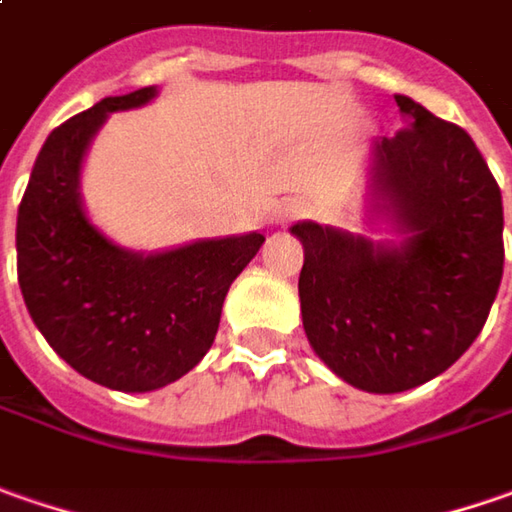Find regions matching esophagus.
Wrapping results in <instances>:
<instances>
[{
  "label": "esophagus",
  "instance_id": "1",
  "mask_svg": "<svg viewBox=\"0 0 512 512\" xmlns=\"http://www.w3.org/2000/svg\"><path fill=\"white\" fill-rule=\"evenodd\" d=\"M309 203H303V200H286V203H280L278 212H275V220L278 223H292V220H300V217H309Z\"/></svg>",
  "mask_w": 512,
  "mask_h": 512
}]
</instances>
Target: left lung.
<instances>
[{
    "instance_id": "obj_1",
    "label": "left lung",
    "mask_w": 512,
    "mask_h": 512,
    "mask_svg": "<svg viewBox=\"0 0 512 512\" xmlns=\"http://www.w3.org/2000/svg\"><path fill=\"white\" fill-rule=\"evenodd\" d=\"M407 120L372 148V197L404 240L295 223L300 315L326 367L367 392H404L478 338L504 272V209L473 137L395 94Z\"/></svg>"
}]
</instances>
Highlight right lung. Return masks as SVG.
Masks as SVG:
<instances>
[{
    "label": "right lung",
    "instance_id": "1",
    "mask_svg": "<svg viewBox=\"0 0 512 512\" xmlns=\"http://www.w3.org/2000/svg\"><path fill=\"white\" fill-rule=\"evenodd\" d=\"M148 85L105 97L48 134L16 217V272L25 306L54 352L79 375L120 392L183 378L212 349L232 280L263 234L197 240L140 255L88 220L82 157L108 114L154 100Z\"/></svg>",
    "mask_w": 512,
    "mask_h": 512
}]
</instances>
